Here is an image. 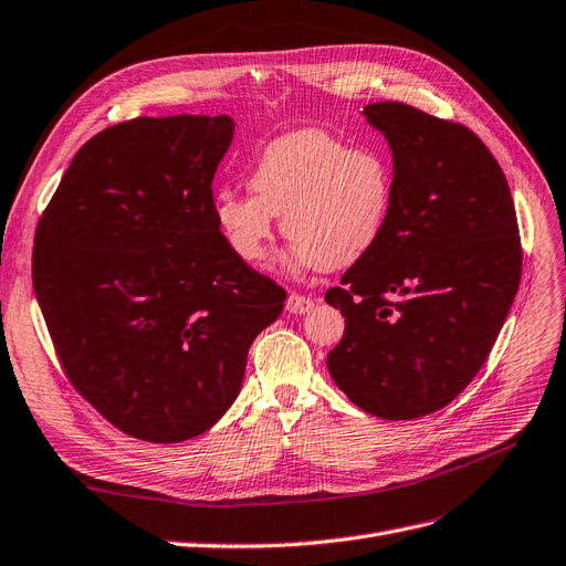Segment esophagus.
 <instances>
[{
  "instance_id": "1",
  "label": "esophagus",
  "mask_w": 566,
  "mask_h": 566,
  "mask_svg": "<svg viewBox=\"0 0 566 566\" xmlns=\"http://www.w3.org/2000/svg\"><path fill=\"white\" fill-rule=\"evenodd\" d=\"M314 306V300L312 297H304V295H297V293H290V297H287V302H285V310L290 312V314H306Z\"/></svg>"
}]
</instances>
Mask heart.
Listing matches in <instances>:
<instances>
[{"instance_id":"b5f03b06","label":"heart","mask_w":566,"mask_h":566,"mask_svg":"<svg viewBox=\"0 0 566 566\" xmlns=\"http://www.w3.org/2000/svg\"><path fill=\"white\" fill-rule=\"evenodd\" d=\"M243 196L221 188L214 224L245 264L264 260L273 217L290 238L279 256L283 271L352 266L368 254L387 227L394 179L378 148L349 146L323 129H300L273 139L250 169Z\"/></svg>"}]
</instances>
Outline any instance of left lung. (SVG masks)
Listing matches in <instances>:
<instances>
[{"instance_id": "1", "label": "left lung", "mask_w": 566, "mask_h": 566, "mask_svg": "<svg viewBox=\"0 0 566 566\" xmlns=\"http://www.w3.org/2000/svg\"><path fill=\"white\" fill-rule=\"evenodd\" d=\"M364 115L391 148L394 200L380 241L325 293L345 316L328 370L366 413L413 420L484 366L522 279L517 214L468 127L399 101Z\"/></svg>"}]
</instances>
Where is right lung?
<instances>
[{"instance_id":"obj_1","label":"right lung","mask_w":566,"mask_h":566,"mask_svg":"<svg viewBox=\"0 0 566 566\" xmlns=\"http://www.w3.org/2000/svg\"><path fill=\"white\" fill-rule=\"evenodd\" d=\"M229 115L136 117L84 144L38 224L32 285L67 380L119 432L193 439L227 413L285 290L229 250L212 179Z\"/></svg>"}]
</instances>
